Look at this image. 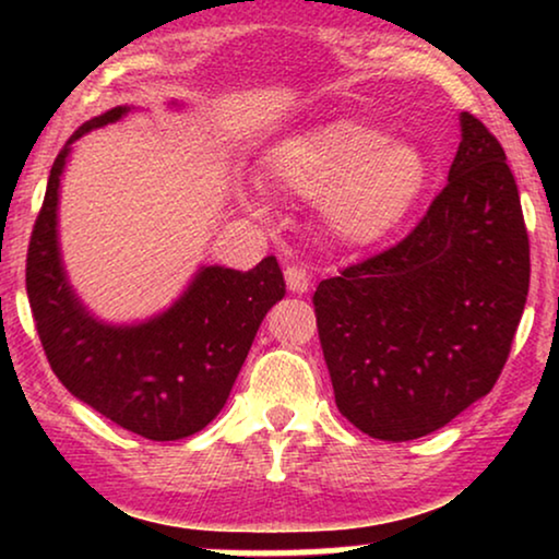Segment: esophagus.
Here are the masks:
<instances>
[{"label": "esophagus", "mask_w": 559, "mask_h": 559, "mask_svg": "<svg viewBox=\"0 0 559 559\" xmlns=\"http://www.w3.org/2000/svg\"><path fill=\"white\" fill-rule=\"evenodd\" d=\"M285 282H287L289 293H295V295H305V293H308V289H310L308 272L300 270V266H287Z\"/></svg>", "instance_id": "34e87169"}]
</instances>
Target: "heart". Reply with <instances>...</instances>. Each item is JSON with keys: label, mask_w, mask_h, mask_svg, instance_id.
Segmentation results:
<instances>
[{"label": "heart", "mask_w": 559, "mask_h": 559, "mask_svg": "<svg viewBox=\"0 0 559 559\" xmlns=\"http://www.w3.org/2000/svg\"><path fill=\"white\" fill-rule=\"evenodd\" d=\"M266 186L297 201H318L325 234L364 249L386 239L423 195L427 159L417 144L384 136L356 119H333L274 142L262 159ZM264 216V203L243 195Z\"/></svg>", "instance_id": "heart-1"}]
</instances>
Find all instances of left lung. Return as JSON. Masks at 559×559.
I'll return each instance as SVG.
<instances>
[{
    "label": "left lung",
    "instance_id": "left-lung-1",
    "mask_svg": "<svg viewBox=\"0 0 559 559\" xmlns=\"http://www.w3.org/2000/svg\"><path fill=\"white\" fill-rule=\"evenodd\" d=\"M530 289L516 180L461 114L448 186L407 239L312 295L341 415L377 440H417L491 392Z\"/></svg>",
    "mask_w": 559,
    "mask_h": 559
}]
</instances>
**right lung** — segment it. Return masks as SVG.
Wrapping results in <instances>:
<instances>
[{"mask_svg": "<svg viewBox=\"0 0 559 559\" xmlns=\"http://www.w3.org/2000/svg\"><path fill=\"white\" fill-rule=\"evenodd\" d=\"M132 111L136 106L124 104L98 114L58 152L27 249V300L52 371L75 400L147 440H182L224 409L259 325L285 297V280L274 257L249 272L201 264L155 316L111 323L88 310L60 251V180L83 134Z\"/></svg>", "mask_w": 559, "mask_h": 559, "instance_id": "add662e5", "label": "right lung"}]
</instances>
